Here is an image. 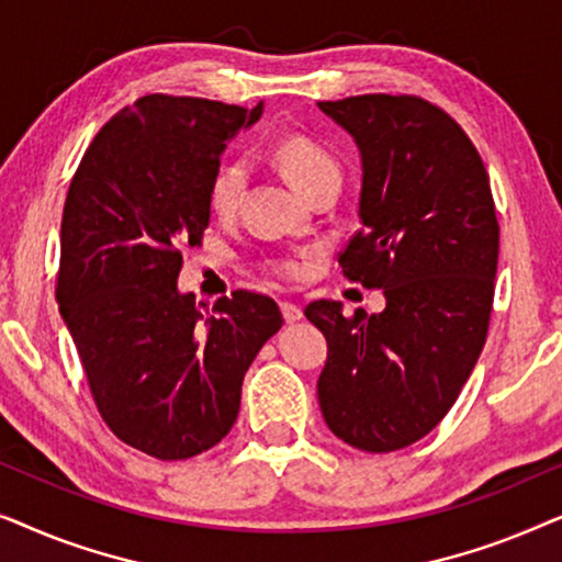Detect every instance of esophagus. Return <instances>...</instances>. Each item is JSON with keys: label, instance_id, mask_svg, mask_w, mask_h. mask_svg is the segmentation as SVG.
Here are the masks:
<instances>
[{"label": "esophagus", "instance_id": "esophagus-1", "mask_svg": "<svg viewBox=\"0 0 562 562\" xmlns=\"http://www.w3.org/2000/svg\"><path fill=\"white\" fill-rule=\"evenodd\" d=\"M281 314H283V319L289 322H299L304 317V312H302V306L299 304H294V302H281Z\"/></svg>", "mask_w": 562, "mask_h": 562}]
</instances>
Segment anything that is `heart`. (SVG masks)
Returning a JSON list of instances; mask_svg holds the SVG:
<instances>
[{
	"mask_svg": "<svg viewBox=\"0 0 562 562\" xmlns=\"http://www.w3.org/2000/svg\"><path fill=\"white\" fill-rule=\"evenodd\" d=\"M273 158L286 173V179L306 196L317 183L327 179H342L340 160L329 153L319 140L312 135L291 133L283 135L279 143L273 145ZM245 183H248V166L240 158H227L217 166L212 173L210 189H206V199H210L212 212L217 217H229L240 206V199L245 194ZM273 271L281 279H302L306 266L299 258H279L273 260Z\"/></svg>",
	"mask_w": 562,
	"mask_h": 562,
	"instance_id": "b5f03b06",
	"label": "heart"
}]
</instances>
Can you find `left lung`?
<instances>
[{"label": "left lung", "mask_w": 562, "mask_h": 562, "mask_svg": "<svg viewBox=\"0 0 562 562\" xmlns=\"http://www.w3.org/2000/svg\"><path fill=\"white\" fill-rule=\"evenodd\" d=\"M319 110L363 156L360 229L340 252L342 273L386 296L381 314L306 304L327 337L322 417L352 448L394 452L440 425L486 342L496 204L471 137L427 99L360 94Z\"/></svg>", "instance_id": "1"}]
</instances>
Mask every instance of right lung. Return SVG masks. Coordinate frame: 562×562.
Segmentation results:
<instances>
[{
  "mask_svg": "<svg viewBox=\"0 0 562 562\" xmlns=\"http://www.w3.org/2000/svg\"><path fill=\"white\" fill-rule=\"evenodd\" d=\"M260 112L148 94L99 130L68 187L60 314L106 427L150 458L214 448L240 412L245 371L283 325L266 294L233 291L210 314L176 289L181 252L210 227L225 143Z\"/></svg>",
  "mask_w": 562,
  "mask_h": 562,
  "instance_id": "1",
  "label": "right lung"
}]
</instances>
